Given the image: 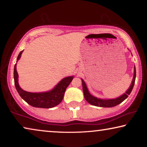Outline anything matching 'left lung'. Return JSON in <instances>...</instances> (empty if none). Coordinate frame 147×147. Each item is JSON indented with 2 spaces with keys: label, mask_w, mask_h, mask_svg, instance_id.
<instances>
[{
  "label": "left lung",
  "mask_w": 147,
  "mask_h": 147,
  "mask_svg": "<svg viewBox=\"0 0 147 147\" xmlns=\"http://www.w3.org/2000/svg\"><path fill=\"white\" fill-rule=\"evenodd\" d=\"M136 76V67H134V78L132 80V83H131V86L128 91L126 92L125 93L123 94V95L121 96L120 97L114 98V99H108V100H102V99L97 98L94 96H92L91 94L89 93L88 89L87 88V86L86 85L85 82L83 80H82V87H83V92L84 94V97H85L86 101L89 102V104H92L93 106H99V107H103V108H111V107L115 106L118 104H121L122 102H123L125 99L128 97L129 94H130L131 91H132V89L134 88V83H135V80Z\"/></svg>",
  "instance_id": "left-lung-1"
}]
</instances>
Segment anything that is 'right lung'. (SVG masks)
<instances>
[{"label": "right lung", "instance_id": "right-lung-1", "mask_svg": "<svg viewBox=\"0 0 147 147\" xmlns=\"http://www.w3.org/2000/svg\"><path fill=\"white\" fill-rule=\"evenodd\" d=\"M23 52V51L20 52L17 56V60H19L21 58ZM16 65H15L14 66L13 78L15 86L17 91L24 100H25L30 106L36 108H51L59 104L63 100L65 91L73 79V76L66 77L62 80L53 90L48 92L39 93L27 92L23 90L19 86L18 74L16 69Z\"/></svg>", "mask_w": 147, "mask_h": 147}]
</instances>
